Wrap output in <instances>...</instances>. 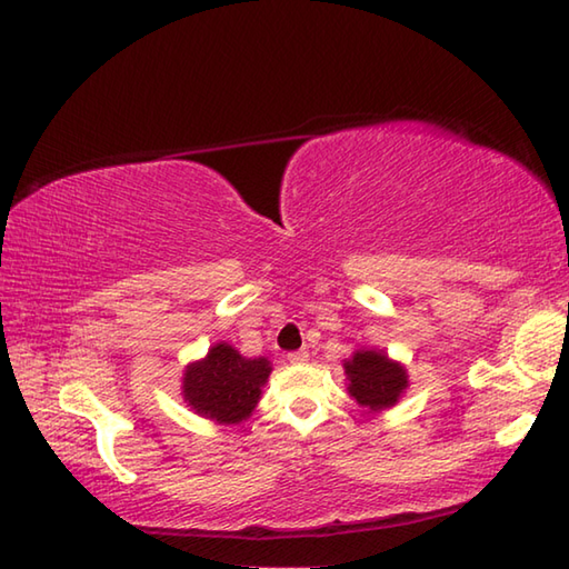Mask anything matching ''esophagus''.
<instances>
[{
	"instance_id": "obj_1",
	"label": "esophagus",
	"mask_w": 569,
	"mask_h": 569,
	"mask_svg": "<svg viewBox=\"0 0 569 569\" xmlns=\"http://www.w3.org/2000/svg\"><path fill=\"white\" fill-rule=\"evenodd\" d=\"M288 361H291V365H306V361H308V352H306V349H298V352L288 355Z\"/></svg>"
}]
</instances>
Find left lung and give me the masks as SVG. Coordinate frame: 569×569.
<instances>
[{
  "label": "left lung",
  "instance_id": "left-lung-1",
  "mask_svg": "<svg viewBox=\"0 0 569 569\" xmlns=\"http://www.w3.org/2000/svg\"><path fill=\"white\" fill-rule=\"evenodd\" d=\"M342 367L349 396L369 413L393 408L410 386L408 369L377 347L355 349V355L345 359Z\"/></svg>",
  "mask_w": 569,
  "mask_h": 569
}]
</instances>
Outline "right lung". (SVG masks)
Listing matches in <instances>:
<instances>
[{"label": "right lung", "instance_id": "1", "mask_svg": "<svg viewBox=\"0 0 569 569\" xmlns=\"http://www.w3.org/2000/svg\"><path fill=\"white\" fill-rule=\"evenodd\" d=\"M271 371L273 367L266 357H241L232 345L217 342L202 359L186 367L180 396L192 413L220 426H237L261 401V389Z\"/></svg>", "mask_w": 569, "mask_h": 569}]
</instances>
